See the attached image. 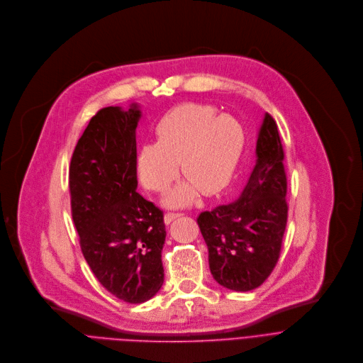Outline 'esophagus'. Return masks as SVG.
<instances>
[{"label": "esophagus", "mask_w": 363, "mask_h": 363, "mask_svg": "<svg viewBox=\"0 0 363 363\" xmlns=\"http://www.w3.org/2000/svg\"><path fill=\"white\" fill-rule=\"evenodd\" d=\"M180 216H183V214H182V213H170V211H169V213L164 214V223H166V225H170L174 219H177V217H180Z\"/></svg>", "instance_id": "esophagus-1"}]
</instances>
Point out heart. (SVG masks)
<instances>
[{
	"mask_svg": "<svg viewBox=\"0 0 363 363\" xmlns=\"http://www.w3.org/2000/svg\"><path fill=\"white\" fill-rule=\"evenodd\" d=\"M243 147L242 125L230 116H216L203 104H182L167 111L156 125V143L137 153V173L146 189L166 190L180 166V184L166 203L180 207L191 203L199 190L204 196L222 191L236 167Z\"/></svg>",
	"mask_w": 363,
	"mask_h": 363,
	"instance_id": "heart-1",
	"label": "heart"
}]
</instances>
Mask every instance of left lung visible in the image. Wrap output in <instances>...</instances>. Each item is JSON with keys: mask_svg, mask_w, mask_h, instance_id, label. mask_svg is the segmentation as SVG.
I'll list each match as a JSON object with an SVG mask.
<instances>
[{"mask_svg": "<svg viewBox=\"0 0 363 363\" xmlns=\"http://www.w3.org/2000/svg\"><path fill=\"white\" fill-rule=\"evenodd\" d=\"M257 160L239 199L200 213L214 280L235 292L259 287L274 269L287 222L283 147L276 121L264 114L256 141Z\"/></svg>", "mask_w": 363, "mask_h": 363, "instance_id": "8db88e82", "label": "left lung"}]
</instances>
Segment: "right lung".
Returning a JSON list of instances; mask_svg holds the SVG:
<instances>
[{"label":"right lung","mask_w":363,"mask_h":363,"mask_svg":"<svg viewBox=\"0 0 363 363\" xmlns=\"http://www.w3.org/2000/svg\"><path fill=\"white\" fill-rule=\"evenodd\" d=\"M141 111L101 108L72 153L71 213L90 269L127 303L152 299L163 286V211L137 190L135 128Z\"/></svg>","instance_id":"obj_1"}]
</instances>
